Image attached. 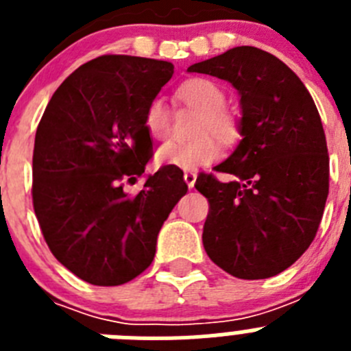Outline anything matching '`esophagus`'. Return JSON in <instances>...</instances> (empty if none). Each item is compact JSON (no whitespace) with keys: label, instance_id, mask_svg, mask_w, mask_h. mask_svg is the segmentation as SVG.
Wrapping results in <instances>:
<instances>
[{"label":"esophagus","instance_id":"1","mask_svg":"<svg viewBox=\"0 0 351 351\" xmlns=\"http://www.w3.org/2000/svg\"><path fill=\"white\" fill-rule=\"evenodd\" d=\"M184 181L188 184V188H193L195 181H197V173L195 172H184Z\"/></svg>","mask_w":351,"mask_h":351}]
</instances>
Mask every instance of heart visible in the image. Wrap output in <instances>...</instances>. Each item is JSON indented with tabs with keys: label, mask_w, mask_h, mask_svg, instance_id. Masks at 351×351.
I'll use <instances>...</instances> for the list:
<instances>
[{
	"label": "heart",
	"mask_w": 351,
	"mask_h": 351,
	"mask_svg": "<svg viewBox=\"0 0 351 351\" xmlns=\"http://www.w3.org/2000/svg\"><path fill=\"white\" fill-rule=\"evenodd\" d=\"M178 100L197 108L200 116L193 133L200 137L188 142H169L156 153L160 165L195 170L213 163L219 156V138L221 144H230L237 137V121L225 108L226 95L219 84L206 77L186 80L176 91ZM144 126L154 141H165L170 133V116L165 101L154 98L149 101L144 112ZM214 136L217 138H213Z\"/></svg>",
	"instance_id": "obj_1"
}]
</instances>
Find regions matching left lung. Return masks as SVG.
I'll return each instance as SVG.
<instances>
[{
    "instance_id": "left-lung-1",
    "label": "left lung",
    "mask_w": 351,
    "mask_h": 351,
    "mask_svg": "<svg viewBox=\"0 0 351 351\" xmlns=\"http://www.w3.org/2000/svg\"><path fill=\"white\" fill-rule=\"evenodd\" d=\"M188 71L228 80L241 95V142L216 172L195 182L209 202L204 247L239 280H265L295 262L315 239L328 195L320 114L302 80L262 49L234 47Z\"/></svg>"
}]
</instances>
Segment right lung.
Segmentation results:
<instances>
[{"label":"right lung","mask_w":351,"mask_h":351,"mask_svg":"<svg viewBox=\"0 0 351 351\" xmlns=\"http://www.w3.org/2000/svg\"><path fill=\"white\" fill-rule=\"evenodd\" d=\"M173 64L105 54L77 68L56 89L36 128L33 209L52 255L98 287L128 283L151 265L170 210L186 195L182 170L161 167L137 195L153 142L149 101Z\"/></svg>","instance_id":"1"}]
</instances>
